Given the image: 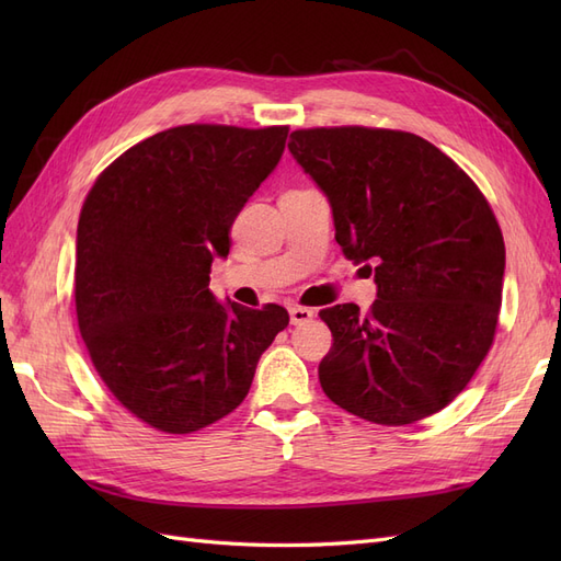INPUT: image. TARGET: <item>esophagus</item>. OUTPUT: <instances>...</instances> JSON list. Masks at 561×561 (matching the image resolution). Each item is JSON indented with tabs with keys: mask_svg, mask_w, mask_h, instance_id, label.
Listing matches in <instances>:
<instances>
[{
	"mask_svg": "<svg viewBox=\"0 0 561 561\" xmlns=\"http://www.w3.org/2000/svg\"><path fill=\"white\" fill-rule=\"evenodd\" d=\"M316 316L313 309H307V307H290V320L293 325H304V322H311Z\"/></svg>",
	"mask_w": 561,
	"mask_h": 561,
	"instance_id": "obj_1",
	"label": "esophagus"
}]
</instances>
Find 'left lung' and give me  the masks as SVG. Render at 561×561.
I'll return each mask as SVG.
<instances>
[{"label": "left lung", "mask_w": 561, "mask_h": 561, "mask_svg": "<svg viewBox=\"0 0 561 561\" xmlns=\"http://www.w3.org/2000/svg\"><path fill=\"white\" fill-rule=\"evenodd\" d=\"M287 147L328 196L346 260L377 283L369 313L320 311L334 339L322 390L381 426L439 412L478 371L499 322L505 245L486 198L414 133L309 128Z\"/></svg>", "instance_id": "1"}]
</instances>
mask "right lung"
<instances>
[{
	"instance_id": "right-lung-1",
	"label": "right lung",
	"mask_w": 561,
	"mask_h": 561,
	"mask_svg": "<svg viewBox=\"0 0 561 561\" xmlns=\"http://www.w3.org/2000/svg\"><path fill=\"white\" fill-rule=\"evenodd\" d=\"M287 126L168 128L124 151L77 227L79 332L100 379L147 426L184 435L233 412L290 316L217 301L210 266L274 173Z\"/></svg>"
}]
</instances>
